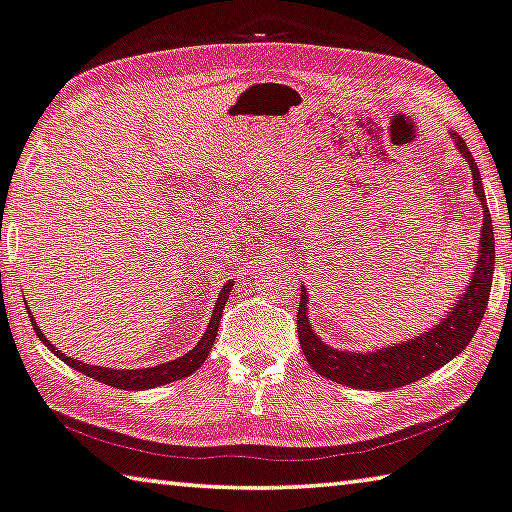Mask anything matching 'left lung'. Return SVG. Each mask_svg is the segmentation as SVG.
<instances>
[{
	"instance_id": "1",
	"label": "left lung",
	"mask_w": 512,
	"mask_h": 512,
	"mask_svg": "<svg viewBox=\"0 0 512 512\" xmlns=\"http://www.w3.org/2000/svg\"><path fill=\"white\" fill-rule=\"evenodd\" d=\"M454 145L472 170V186L476 197L481 201L483 226L479 238V256L469 279V286L463 295L456 299L451 311L433 326L415 338L404 340L395 347H381L374 351H340L326 345L311 326L308 315V290L301 286V301L297 313L299 326V345L308 365L313 370L340 385H351L360 390H395L401 385L420 381L431 372L440 370L449 360H454L463 351L469 340L474 338L476 329L483 320L485 308H488L492 276H494V231L492 217L485 204V192L481 183V172L474 163L465 140L451 131Z\"/></svg>"
}]
</instances>
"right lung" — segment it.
<instances>
[{
  "label": "right lung",
  "mask_w": 512,
  "mask_h": 512,
  "mask_svg": "<svg viewBox=\"0 0 512 512\" xmlns=\"http://www.w3.org/2000/svg\"><path fill=\"white\" fill-rule=\"evenodd\" d=\"M233 286H236L233 281L224 283V286H222L220 295H217V301H215V311L211 315V320H208L206 331H204V335H201V340L197 342V345L188 351V354H183L179 358L170 360V363H161L156 367H142V370H113V367H99V365L81 363V360L63 354L61 349H56L52 342L47 340V335L36 324V320H33L31 311H29V315H31L33 331H36L38 338L43 340V345H47L49 351H54V356H58L63 360V363L74 367L77 372L86 374V376H90V379H95L99 383L111 385V388H117V390H149V388H158V385L186 379V376H190L192 372L199 370V367L204 365V360L208 358V354H211V347H213V342L217 338V331H220L224 304H226V299H229Z\"/></svg>",
  "instance_id": "1"
}]
</instances>
